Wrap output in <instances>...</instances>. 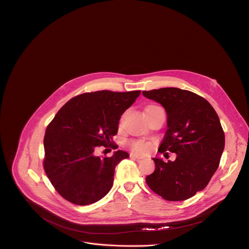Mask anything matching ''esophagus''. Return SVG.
Listing matches in <instances>:
<instances>
[{
    "mask_svg": "<svg viewBox=\"0 0 249 249\" xmlns=\"http://www.w3.org/2000/svg\"><path fill=\"white\" fill-rule=\"evenodd\" d=\"M130 158H131V159H136V160H141V159H143L144 157L141 156V155H138V154L131 153V154H130Z\"/></svg>",
    "mask_w": 249,
    "mask_h": 249,
    "instance_id": "esophagus-1",
    "label": "esophagus"
}]
</instances>
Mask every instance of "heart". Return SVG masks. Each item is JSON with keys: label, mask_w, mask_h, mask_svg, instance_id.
Returning a JSON list of instances; mask_svg holds the SVG:
<instances>
[{"label": "heart", "mask_w": 249, "mask_h": 249, "mask_svg": "<svg viewBox=\"0 0 249 249\" xmlns=\"http://www.w3.org/2000/svg\"><path fill=\"white\" fill-rule=\"evenodd\" d=\"M127 144L134 152H138V153L148 152L151 148V144L143 140H131Z\"/></svg>", "instance_id": "1"}]
</instances>
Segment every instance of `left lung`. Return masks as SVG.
I'll list each match as a JSON object with an SVG mask.
<instances>
[{"instance_id":"obj_1","label":"left lung","mask_w":249,"mask_h":249,"mask_svg":"<svg viewBox=\"0 0 249 249\" xmlns=\"http://www.w3.org/2000/svg\"><path fill=\"white\" fill-rule=\"evenodd\" d=\"M143 94L160 103L167 114L159 152L177 155L174 161L153 159L156 168L146 182L167 201L189 199L208 185L219 167L225 148L219 116L204 97L189 90L163 88Z\"/></svg>"}]
</instances>
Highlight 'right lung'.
<instances>
[{
    "label": "right lung",
    "instance_id": "obj_1",
    "mask_svg": "<svg viewBox=\"0 0 249 249\" xmlns=\"http://www.w3.org/2000/svg\"><path fill=\"white\" fill-rule=\"evenodd\" d=\"M140 90H98L71 98L48 124L44 136V171L56 191L76 205H89L109 192L115 166L129 155H93L97 147L117 149L121 115L135 102Z\"/></svg>",
    "mask_w": 249,
    "mask_h": 249
}]
</instances>
